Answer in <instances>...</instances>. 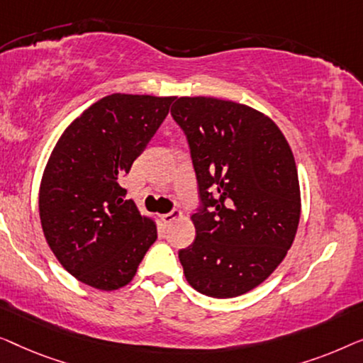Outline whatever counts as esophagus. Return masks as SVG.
<instances>
[{"mask_svg":"<svg viewBox=\"0 0 363 363\" xmlns=\"http://www.w3.org/2000/svg\"><path fill=\"white\" fill-rule=\"evenodd\" d=\"M182 217V212L181 211H171L169 213H164L162 216V222L166 223V225H169V223H172L174 220H177V218Z\"/></svg>","mask_w":363,"mask_h":363,"instance_id":"obj_1","label":"esophagus"}]
</instances>
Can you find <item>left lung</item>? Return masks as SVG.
I'll use <instances>...</instances> for the list:
<instances>
[{
  "instance_id": "8db88e82",
  "label": "left lung",
  "mask_w": 363,
  "mask_h": 363,
  "mask_svg": "<svg viewBox=\"0 0 363 363\" xmlns=\"http://www.w3.org/2000/svg\"><path fill=\"white\" fill-rule=\"evenodd\" d=\"M172 118L186 133L202 207L196 240L179 252L187 283L211 298L262 284L293 245L301 191L293 151L277 123L252 106L179 96Z\"/></svg>"
}]
</instances>
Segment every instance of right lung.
Segmentation results:
<instances>
[{"label": "right lung", "instance_id": "right-lung-1", "mask_svg": "<svg viewBox=\"0 0 363 363\" xmlns=\"http://www.w3.org/2000/svg\"><path fill=\"white\" fill-rule=\"evenodd\" d=\"M174 99L104 96L55 143L39 189L40 225L55 258L80 283L123 288L156 242V222L125 201L120 177L145 151Z\"/></svg>", "mask_w": 363, "mask_h": 363}]
</instances>
